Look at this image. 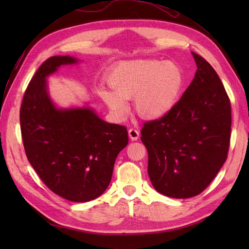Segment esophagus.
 Instances as JSON below:
<instances>
[{
  "instance_id": "1",
  "label": "esophagus",
  "mask_w": 249,
  "mask_h": 249,
  "mask_svg": "<svg viewBox=\"0 0 249 249\" xmlns=\"http://www.w3.org/2000/svg\"><path fill=\"white\" fill-rule=\"evenodd\" d=\"M128 136H129V138L133 140V141L138 140V138H139V130H137L136 128H130L128 130Z\"/></svg>"
}]
</instances>
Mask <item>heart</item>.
I'll list each match as a JSON object with an SVG mask.
<instances>
[{
  "label": "heart",
  "mask_w": 249,
  "mask_h": 249,
  "mask_svg": "<svg viewBox=\"0 0 249 249\" xmlns=\"http://www.w3.org/2000/svg\"><path fill=\"white\" fill-rule=\"evenodd\" d=\"M109 86L99 95L112 112L123 118L128 112L125 99L135 98L136 109L144 118H160L177 104L183 87V72L172 62L155 60L122 63L110 73Z\"/></svg>",
  "instance_id": "b5f03b06"
}]
</instances>
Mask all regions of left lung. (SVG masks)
I'll return each instance as SVG.
<instances>
[{"mask_svg":"<svg viewBox=\"0 0 249 249\" xmlns=\"http://www.w3.org/2000/svg\"><path fill=\"white\" fill-rule=\"evenodd\" d=\"M193 56L198 70L181 99L141 129L153 186L178 199L209 186L227 160L231 136L228 94L210 63L195 52Z\"/></svg>","mask_w":249,"mask_h":249,"instance_id":"8db88e82","label":"left lung"}]
</instances>
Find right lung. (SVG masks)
I'll use <instances>...</instances> for the list:
<instances>
[{"label": "right lung", "instance_id": "obj_1", "mask_svg": "<svg viewBox=\"0 0 249 249\" xmlns=\"http://www.w3.org/2000/svg\"><path fill=\"white\" fill-rule=\"evenodd\" d=\"M77 62L55 55L39 66L23 95L20 126L26 157L46 186L64 199L87 202L107 189L128 133L89 108L57 109L52 104L46 78Z\"/></svg>", "mask_w": 249, "mask_h": 249}]
</instances>
